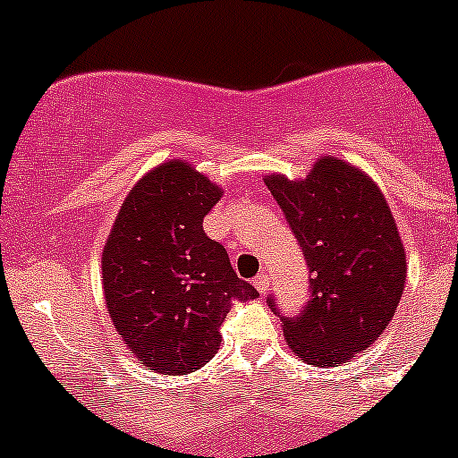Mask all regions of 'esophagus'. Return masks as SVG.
Masks as SVG:
<instances>
[{
  "mask_svg": "<svg viewBox=\"0 0 458 458\" xmlns=\"http://www.w3.org/2000/svg\"><path fill=\"white\" fill-rule=\"evenodd\" d=\"M254 286L260 295H265V293L269 291V277H267V273H259V276L254 277Z\"/></svg>",
  "mask_w": 458,
  "mask_h": 458,
  "instance_id": "esophagus-1",
  "label": "esophagus"
}]
</instances>
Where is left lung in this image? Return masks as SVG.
<instances>
[{"mask_svg": "<svg viewBox=\"0 0 458 458\" xmlns=\"http://www.w3.org/2000/svg\"><path fill=\"white\" fill-rule=\"evenodd\" d=\"M265 185L312 276L297 317L273 306L286 343L312 366L344 364L379 338L401 303L407 260L390 207L370 176L331 155L301 181L267 174Z\"/></svg>", "mask_w": 458, "mask_h": 458, "instance_id": "obj_1", "label": "left lung"}]
</instances>
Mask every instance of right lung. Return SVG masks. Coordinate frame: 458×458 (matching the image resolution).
Here are the masks:
<instances>
[{
  "label": "right lung",
  "instance_id": "1",
  "mask_svg": "<svg viewBox=\"0 0 458 458\" xmlns=\"http://www.w3.org/2000/svg\"><path fill=\"white\" fill-rule=\"evenodd\" d=\"M224 189L181 159L141 176L103 247L109 318L140 364L185 375L217 353L233 301L259 291L236 276L202 222Z\"/></svg>",
  "mask_w": 458,
  "mask_h": 458
}]
</instances>
